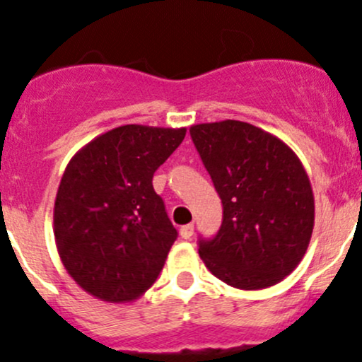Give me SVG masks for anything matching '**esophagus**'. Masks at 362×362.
<instances>
[{
	"mask_svg": "<svg viewBox=\"0 0 362 362\" xmlns=\"http://www.w3.org/2000/svg\"><path fill=\"white\" fill-rule=\"evenodd\" d=\"M193 230H195V226H193L192 223H189V225H185V226H181V230H180L181 237H182V238H189V237L193 235Z\"/></svg>",
	"mask_w": 362,
	"mask_h": 362,
	"instance_id": "34e87169",
	"label": "esophagus"
}]
</instances>
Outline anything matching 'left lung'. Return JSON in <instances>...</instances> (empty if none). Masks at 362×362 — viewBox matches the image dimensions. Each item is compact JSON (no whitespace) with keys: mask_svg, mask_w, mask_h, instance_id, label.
<instances>
[{"mask_svg":"<svg viewBox=\"0 0 362 362\" xmlns=\"http://www.w3.org/2000/svg\"><path fill=\"white\" fill-rule=\"evenodd\" d=\"M223 202V223L199 255L214 277L245 291L270 288L300 264L315 204L296 153L274 134L238 120L189 127Z\"/></svg>","mask_w":362,"mask_h":362,"instance_id":"obj_1","label":"left lung"}]
</instances>
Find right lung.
Listing matches in <instances>:
<instances>
[{
	"mask_svg": "<svg viewBox=\"0 0 362 362\" xmlns=\"http://www.w3.org/2000/svg\"><path fill=\"white\" fill-rule=\"evenodd\" d=\"M185 136V127L122 125L69 160L55 197L54 235L83 291L127 303L155 284L177 232L151 181Z\"/></svg>",
	"mask_w": 362,
	"mask_h": 362,
	"instance_id": "right-lung-1",
	"label": "right lung"
}]
</instances>
